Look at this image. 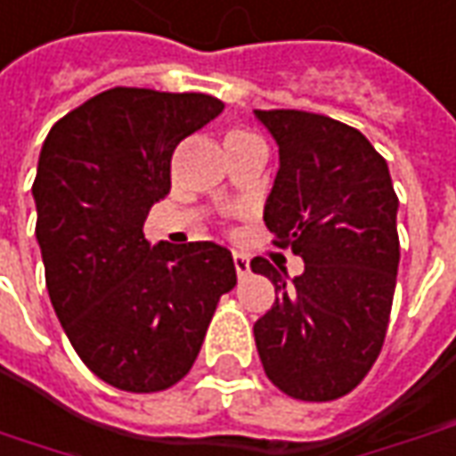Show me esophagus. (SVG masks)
<instances>
[{
	"mask_svg": "<svg viewBox=\"0 0 456 456\" xmlns=\"http://www.w3.org/2000/svg\"><path fill=\"white\" fill-rule=\"evenodd\" d=\"M232 259H234V269H237V274H240V277H244V274L249 272V259H247L244 254H234Z\"/></svg>",
	"mask_w": 456,
	"mask_h": 456,
	"instance_id": "esophagus-1",
	"label": "esophagus"
}]
</instances>
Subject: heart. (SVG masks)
I'll return each mask as SVG.
<instances>
[{
  "label": "heart",
  "instance_id": "heart-1",
  "mask_svg": "<svg viewBox=\"0 0 456 456\" xmlns=\"http://www.w3.org/2000/svg\"><path fill=\"white\" fill-rule=\"evenodd\" d=\"M247 137H254L249 132H244V129H232L227 134V142H237V139H247Z\"/></svg>",
  "mask_w": 456,
  "mask_h": 456
}]
</instances>
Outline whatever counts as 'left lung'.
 <instances>
[{
  "label": "left lung",
  "mask_w": 456,
  "mask_h": 456,
  "mask_svg": "<svg viewBox=\"0 0 456 456\" xmlns=\"http://www.w3.org/2000/svg\"><path fill=\"white\" fill-rule=\"evenodd\" d=\"M280 147L265 204L274 244L305 259L289 280L265 256L252 272L277 299L254 322V342L274 387L305 402L352 392L377 362L397 284L399 200L384 157L354 126L324 114L256 110Z\"/></svg>",
  "instance_id": "obj_1"
}]
</instances>
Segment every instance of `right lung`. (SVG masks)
<instances>
[{
  "label": "right lung",
  "instance_id": "1",
  "mask_svg": "<svg viewBox=\"0 0 456 456\" xmlns=\"http://www.w3.org/2000/svg\"><path fill=\"white\" fill-rule=\"evenodd\" d=\"M222 110L209 94L114 86L61 117L39 154L32 194L49 299L79 359L124 392L179 382L237 284L224 247H151L142 232L172 189L176 144Z\"/></svg>",
  "mask_w": 456,
  "mask_h": 456
}]
</instances>
